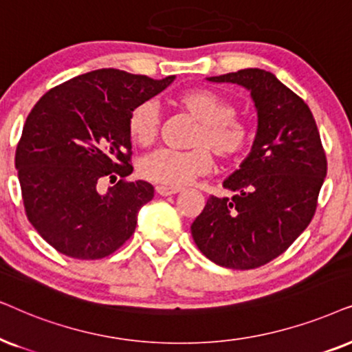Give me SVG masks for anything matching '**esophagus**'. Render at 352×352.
Listing matches in <instances>:
<instances>
[{
  "mask_svg": "<svg viewBox=\"0 0 352 352\" xmlns=\"http://www.w3.org/2000/svg\"><path fill=\"white\" fill-rule=\"evenodd\" d=\"M179 191H180V188H173V186H162V185L156 186V193L161 196H172V195L179 193Z\"/></svg>",
  "mask_w": 352,
  "mask_h": 352,
  "instance_id": "obj_1",
  "label": "esophagus"
}]
</instances>
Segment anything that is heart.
I'll list each match as a JSON object with an SVG mask.
<instances>
[{
  "label": "heart",
  "instance_id": "1",
  "mask_svg": "<svg viewBox=\"0 0 352 352\" xmlns=\"http://www.w3.org/2000/svg\"><path fill=\"white\" fill-rule=\"evenodd\" d=\"M193 117L196 127L191 132L186 151L157 149L140 162L142 177L167 186H180L206 175L212 168V154L222 162H236L245 156L252 142V129L245 119L236 116V106L227 96L195 88L180 93L172 100ZM159 111L153 101H143L129 116V135L133 143L149 146L159 135Z\"/></svg>",
  "mask_w": 352,
  "mask_h": 352
}]
</instances>
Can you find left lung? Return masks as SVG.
I'll return each instance as SVG.
<instances>
[{
    "instance_id": "left-lung-1",
    "label": "left lung",
    "mask_w": 352,
    "mask_h": 352,
    "mask_svg": "<svg viewBox=\"0 0 352 352\" xmlns=\"http://www.w3.org/2000/svg\"><path fill=\"white\" fill-rule=\"evenodd\" d=\"M208 80L251 91L257 133L240 168L223 182L232 196H210L191 235L217 265L256 269L283 254L311 223L327 175L325 151L309 106L274 74L243 69Z\"/></svg>"
}]
</instances>
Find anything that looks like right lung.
Masks as SVG:
<instances>
[{
    "label": "right lung",
    "instance_id": "add662e5",
    "mask_svg": "<svg viewBox=\"0 0 352 352\" xmlns=\"http://www.w3.org/2000/svg\"><path fill=\"white\" fill-rule=\"evenodd\" d=\"M173 78L98 69L51 88L27 116L16 149L23 208L56 251L102 259L133 235L154 188L125 180L133 170L129 116ZM117 175L121 180L101 192Z\"/></svg>",
    "mask_w": 352,
    "mask_h": 352
}]
</instances>
